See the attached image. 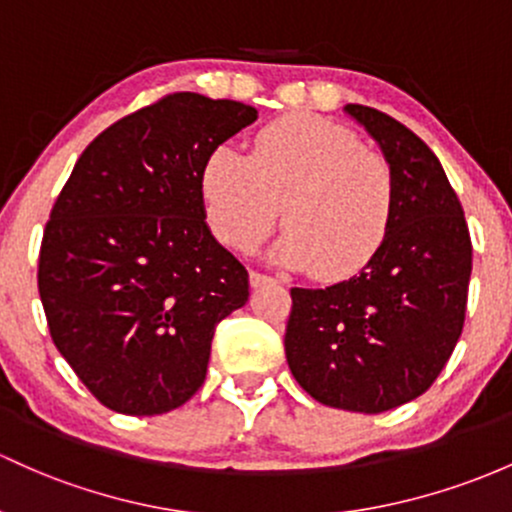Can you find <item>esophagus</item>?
I'll return each instance as SVG.
<instances>
[{
  "label": "esophagus",
  "mask_w": 512,
  "mask_h": 512,
  "mask_svg": "<svg viewBox=\"0 0 512 512\" xmlns=\"http://www.w3.org/2000/svg\"><path fill=\"white\" fill-rule=\"evenodd\" d=\"M249 280H251V288H261V285L271 283L273 278H271V276H266V273H261V271H251Z\"/></svg>",
  "instance_id": "34e87169"
}]
</instances>
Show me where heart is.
I'll return each instance as SVG.
<instances>
[{
	"label": "heart",
	"mask_w": 512,
	"mask_h": 512,
	"mask_svg": "<svg viewBox=\"0 0 512 512\" xmlns=\"http://www.w3.org/2000/svg\"><path fill=\"white\" fill-rule=\"evenodd\" d=\"M200 192L214 234L249 251L278 224L276 256L317 278L342 280L376 256L393 222L395 175L386 156L344 126L293 114L263 126L249 156L219 146Z\"/></svg>",
	"instance_id": "heart-1"
}]
</instances>
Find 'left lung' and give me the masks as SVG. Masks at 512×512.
<instances>
[{
    "mask_svg": "<svg viewBox=\"0 0 512 512\" xmlns=\"http://www.w3.org/2000/svg\"><path fill=\"white\" fill-rule=\"evenodd\" d=\"M344 112L393 168V222L359 276L290 290L285 356L317 403L376 415L415 400L447 366L464 329L471 236L442 163L420 136L364 104Z\"/></svg>",
    "mask_w": 512,
    "mask_h": 512,
    "instance_id": "obj_1",
    "label": "left lung"
}]
</instances>
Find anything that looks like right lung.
I'll list each match as a JSON object with an SVG mask.
<instances>
[{"label":"right lung","instance_id":"obj_1","mask_svg":"<svg viewBox=\"0 0 512 512\" xmlns=\"http://www.w3.org/2000/svg\"><path fill=\"white\" fill-rule=\"evenodd\" d=\"M256 117L249 104L175 92L104 129L60 190L38 293L53 344L109 410L188 403L214 327L249 300V273L205 222L200 175Z\"/></svg>","mask_w":512,"mask_h":512}]
</instances>
